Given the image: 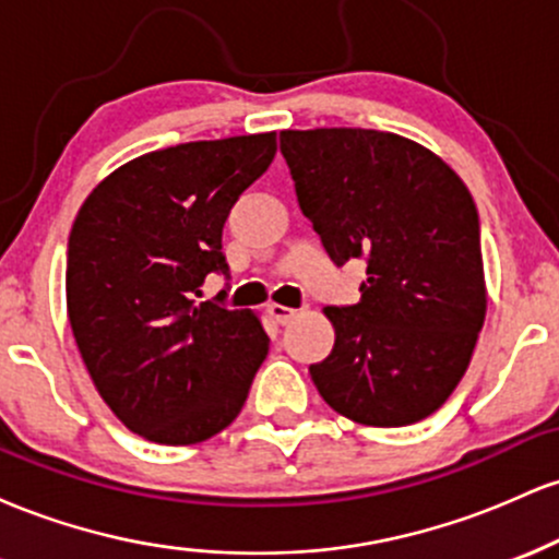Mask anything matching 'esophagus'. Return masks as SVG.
<instances>
[{
	"instance_id": "1",
	"label": "esophagus",
	"mask_w": 559,
	"mask_h": 559,
	"mask_svg": "<svg viewBox=\"0 0 559 559\" xmlns=\"http://www.w3.org/2000/svg\"><path fill=\"white\" fill-rule=\"evenodd\" d=\"M267 312H271V316L275 318V323H288V320H292L294 316H297V310H292V307H284V305H271L267 307Z\"/></svg>"
}]
</instances>
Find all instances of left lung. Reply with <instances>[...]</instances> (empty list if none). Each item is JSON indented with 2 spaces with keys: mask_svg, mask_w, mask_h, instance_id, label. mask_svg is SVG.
<instances>
[{
  "mask_svg": "<svg viewBox=\"0 0 559 559\" xmlns=\"http://www.w3.org/2000/svg\"><path fill=\"white\" fill-rule=\"evenodd\" d=\"M301 215L338 267L365 260L360 301L325 307V402L362 426L418 423L465 376L486 318L476 202L441 157L368 128L281 131Z\"/></svg>",
  "mask_w": 559,
  "mask_h": 559,
  "instance_id": "left-lung-1",
  "label": "left lung"
}]
</instances>
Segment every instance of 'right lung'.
Returning a JSON list of instances; mask_svg holds the SVG:
<instances>
[{"label":"right lung","instance_id":"right-lung-1","mask_svg":"<svg viewBox=\"0 0 559 559\" xmlns=\"http://www.w3.org/2000/svg\"><path fill=\"white\" fill-rule=\"evenodd\" d=\"M275 157V133L141 155L88 194L68 241V318L102 400L133 433L183 447L234 423L267 357L265 329L199 301L223 273L230 207Z\"/></svg>","mask_w":559,"mask_h":559}]
</instances>
